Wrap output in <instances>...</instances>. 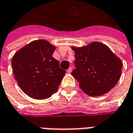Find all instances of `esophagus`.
<instances>
[{
    "instance_id": "obj_1",
    "label": "esophagus",
    "mask_w": 133,
    "mask_h": 133,
    "mask_svg": "<svg viewBox=\"0 0 133 133\" xmlns=\"http://www.w3.org/2000/svg\"><path fill=\"white\" fill-rule=\"evenodd\" d=\"M67 72H68V73H70V72H72V68H70V67L67 70Z\"/></svg>"
}]
</instances>
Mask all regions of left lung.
Instances as JSON below:
<instances>
[{
  "instance_id": "8db88e82",
  "label": "left lung",
  "mask_w": 133,
  "mask_h": 133,
  "mask_svg": "<svg viewBox=\"0 0 133 133\" xmlns=\"http://www.w3.org/2000/svg\"><path fill=\"white\" fill-rule=\"evenodd\" d=\"M75 52V69L72 75L81 90L90 96H100L113 88L120 80L123 63L105 44L92 42Z\"/></svg>"
}]
</instances>
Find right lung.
Segmentation results:
<instances>
[{
    "mask_svg": "<svg viewBox=\"0 0 133 133\" xmlns=\"http://www.w3.org/2000/svg\"><path fill=\"white\" fill-rule=\"evenodd\" d=\"M55 47L45 40L31 42L12 58V68L19 87L37 100L50 98L58 88L65 70L52 55Z\"/></svg>",
    "mask_w": 133,
    "mask_h": 133,
    "instance_id": "right-lung-1",
    "label": "right lung"
}]
</instances>
